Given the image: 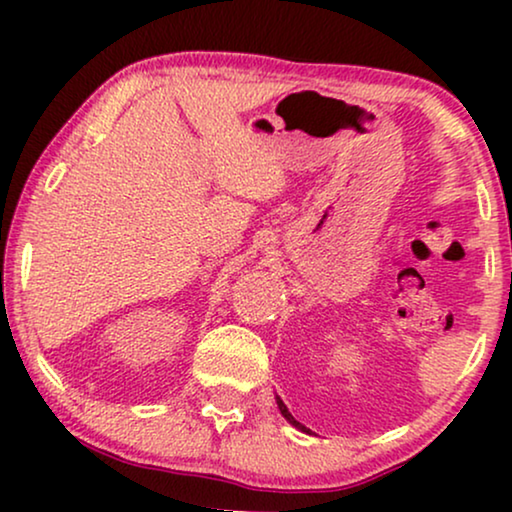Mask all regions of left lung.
<instances>
[{
  "label": "left lung",
  "instance_id": "8db88e82",
  "mask_svg": "<svg viewBox=\"0 0 512 512\" xmlns=\"http://www.w3.org/2000/svg\"><path fill=\"white\" fill-rule=\"evenodd\" d=\"M277 408H279V412H282V417H284L286 422H289L291 426H296V429H298V431H303V433H310V429H307V426H303L300 422H296V419H293V415L289 412V408H286L284 401H282V398H279V396H277Z\"/></svg>",
  "mask_w": 512,
  "mask_h": 512
}]
</instances>
